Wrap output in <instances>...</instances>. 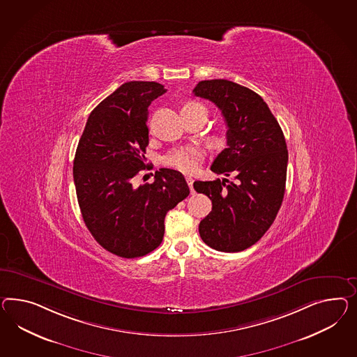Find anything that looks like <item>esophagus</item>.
I'll list each match as a JSON object with an SVG mask.
<instances>
[{"mask_svg": "<svg viewBox=\"0 0 357 357\" xmlns=\"http://www.w3.org/2000/svg\"><path fill=\"white\" fill-rule=\"evenodd\" d=\"M185 181H187V183H188V187H190V190H191V192L193 193V179L191 176H187L185 178Z\"/></svg>", "mask_w": 357, "mask_h": 357, "instance_id": "34e87169", "label": "esophagus"}]
</instances>
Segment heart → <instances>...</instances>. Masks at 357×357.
<instances>
[{"instance_id":"obj_1","label":"heart","mask_w":357,"mask_h":357,"mask_svg":"<svg viewBox=\"0 0 357 357\" xmlns=\"http://www.w3.org/2000/svg\"><path fill=\"white\" fill-rule=\"evenodd\" d=\"M182 110L192 114H202L208 116V109L199 101H187ZM213 143L220 145L225 140L223 131H217L212 136ZM203 160V151L197 145H183L179 148H175L169 153L165 154L164 164L172 169H175L182 173L191 174L197 170V167L202 164Z\"/></svg>"}]
</instances>
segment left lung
I'll return each instance as SVG.
<instances>
[{
	"label": "left lung",
	"mask_w": 357,
	"mask_h": 357,
	"mask_svg": "<svg viewBox=\"0 0 357 357\" xmlns=\"http://www.w3.org/2000/svg\"><path fill=\"white\" fill-rule=\"evenodd\" d=\"M195 96L214 102L227 125V148L213 161L215 179L193 183L212 200V212L199 225L205 244L221 252L250 248L269 230L286 190L289 152L280 123L260 95L226 79L203 80Z\"/></svg>",
	"instance_id": "8db88e82"
}]
</instances>
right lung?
<instances>
[{
	"label": "right lung",
	"instance_id": "right-lung-1",
	"mask_svg": "<svg viewBox=\"0 0 357 357\" xmlns=\"http://www.w3.org/2000/svg\"><path fill=\"white\" fill-rule=\"evenodd\" d=\"M166 92L155 82H127L88 116L74 158V183L84 223L97 243L135 259L164 239L165 215L188 195L183 175L160 169L154 182L135 185L145 164L148 107Z\"/></svg>",
	"mask_w": 357,
	"mask_h": 357
}]
</instances>
